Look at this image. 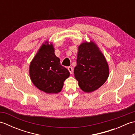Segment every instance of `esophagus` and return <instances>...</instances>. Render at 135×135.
Returning a JSON list of instances; mask_svg holds the SVG:
<instances>
[{
	"instance_id": "esophagus-1",
	"label": "esophagus",
	"mask_w": 135,
	"mask_h": 135,
	"mask_svg": "<svg viewBox=\"0 0 135 135\" xmlns=\"http://www.w3.org/2000/svg\"><path fill=\"white\" fill-rule=\"evenodd\" d=\"M68 71H69V72L71 74H73V68L72 67H68Z\"/></svg>"
}]
</instances>
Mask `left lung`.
<instances>
[{
  "label": "left lung",
  "instance_id": "8db88e82",
  "mask_svg": "<svg viewBox=\"0 0 135 135\" xmlns=\"http://www.w3.org/2000/svg\"><path fill=\"white\" fill-rule=\"evenodd\" d=\"M76 61L74 76L84 92H93L107 81L108 64L104 54L92 41H85L79 46Z\"/></svg>",
  "mask_w": 135,
  "mask_h": 135
}]
</instances>
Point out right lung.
Segmentation results:
<instances>
[{
  "label": "right lung",
  "mask_w": 135,
  "mask_h": 135,
  "mask_svg": "<svg viewBox=\"0 0 135 135\" xmlns=\"http://www.w3.org/2000/svg\"><path fill=\"white\" fill-rule=\"evenodd\" d=\"M29 74L32 84L47 94L61 91L70 73L60 64V60L54 54L52 44H43L30 62Z\"/></svg>",
  "instance_id": "obj_1"
}]
</instances>
